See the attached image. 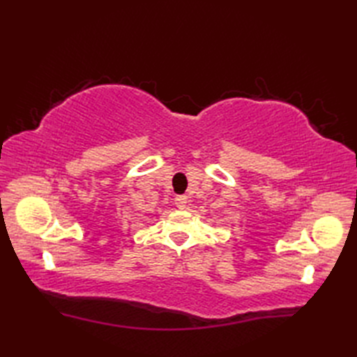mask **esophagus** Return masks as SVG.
<instances>
[{
  "instance_id": "obj_1",
  "label": "esophagus",
  "mask_w": 357,
  "mask_h": 357,
  "mask_svg": "<svg viewBox=\"0 0 357 357\" xmlns=\"http://www.w3.org/2000/svg\"><path fill=\"white\" fill-rule=\"evenodd\" d=\"M174 201H176V205H177V207H178L180 210L186 208V205H188V198H186V197L180 195V197H177Z\"/></svg>"
}]
</instances>
